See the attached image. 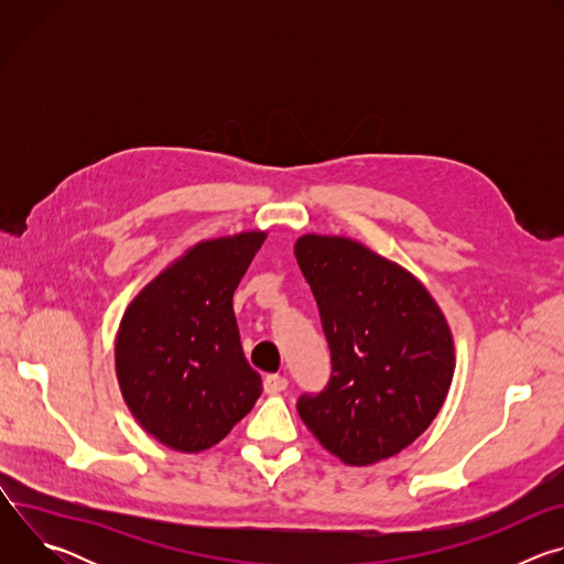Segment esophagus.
Here are the masks:
<instances>
[{
	"label": "esophagus",
	"instance_id": "obj_1",
	"mask_svg": "<svg viewBox=\"0 0 564 564\" xmlns=\"http://www.w3.org/2000/svg\"><path fill=\"white\" fill-rule=\"evenodd\" d=\"M263 388H265L268 394H279V392H283L288 388V379L281 377V375H268L263 379Z\"/></svg>",
	"mask_w": 564,
	"mask_h": 564
}]
</instances>
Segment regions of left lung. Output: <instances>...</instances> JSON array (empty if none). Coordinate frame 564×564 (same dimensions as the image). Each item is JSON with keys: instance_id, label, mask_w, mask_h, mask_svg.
I'll use <instances>...</instances> for the list:
<instances>
[{"instance_id": "8db88e82", "label": "left lung", "mask_w": 564, "mask_h": 564, "mask_svg": "<svg viewBox=\"0 0 564 564\" xmlns=\"http://www.w3.org/2000/svg\"><path fill=\"white\" fill-rule=\"evenodd\" d=\"M296 263L318 305L333 377L299 415L326 451L368 466L411 446L455 372L448 321L426 285L350 236L303 234Z\"/></svg>"}]
</instances>
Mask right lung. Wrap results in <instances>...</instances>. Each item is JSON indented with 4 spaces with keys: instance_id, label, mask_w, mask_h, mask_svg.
I'll return each instance as SVG.
<instances>
[{
    "instance_id": "1",
    "label": "right lung",
    "mask_w": 564,
    "mask_h": 564,
    "mask_svg": "<svg viewBox=\"0 0 564 564\" xmlns=\"http://www.w3.org/2000/svg\"><path fill=\"white\" fill-rule=\"evenodd\" d=\"M268 231L192 246L127 305L116 333V377L135 422L160 444L200 453L243 420L263 390L240 348L234 290Z\"/></svg>"
}]
</instances>
